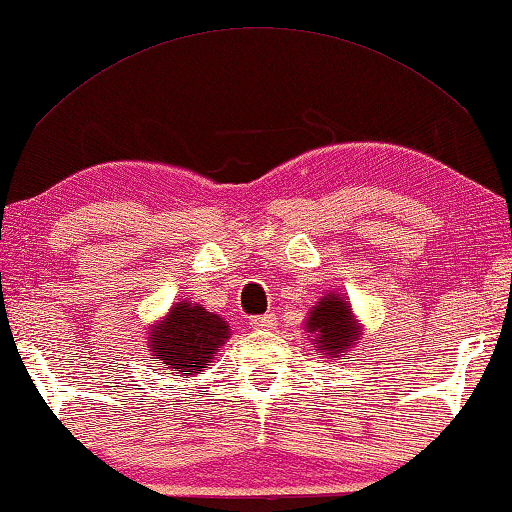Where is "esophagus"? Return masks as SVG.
Instances as JSON below:
<instances>
[{"label": "esophagus", "instance_id": "esophagus-1", "mask_svg": "<svg viewBox=\"0 0 512 512\" xmlns=\"http://www.w3.org/2000/svg\"><path fill=\"white\" fill-rule=\"evenodd\" d=\"M274 322H276L274 315H258V317H251V320H249V324L254 326V329H258V331L272 329Z\"/></svg>", "mask_w": 512, "mask_h": 512}]
</instances>
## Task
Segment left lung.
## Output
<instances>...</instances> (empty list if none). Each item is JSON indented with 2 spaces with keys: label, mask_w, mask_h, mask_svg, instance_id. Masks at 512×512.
<instances>
[{
  "label": "left lung",
  "mask_w": 512,
  "mask_h": 512,
  "mask_svg": "<svg viewBox=\"0 0 512 512\" xmlns=\"http://www.w3.org/2000/svg\"><path fill=\"white\" fill-rule=\"evenodd\" d=\"M304 331L322 358L340 360L351 356L363 335V324L358 322L354 308L345 292H324V297L308 311Z\"/></svg>",
  "instance_id": "left-lung-1"
}]
</instances>
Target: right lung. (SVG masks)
I'll return each mask as SVG.
<instances>
[{"label": "right lung", "mask_w": 512, "mask_h": 512, "mask_svg": "<svg viewBox=\"0 0 512 512\" xmlns=\"http://www.w3.org/2000/svg\"><path fill=\"white\" fill-rule=\"evenodd\" d=\"M147 347L152 356L183 379L204 372L213 356L231 338V329L220 315L201 304L177 301L161 320L149 324Z\"/></svg>", "instance_id": "1"}]
</instances>
